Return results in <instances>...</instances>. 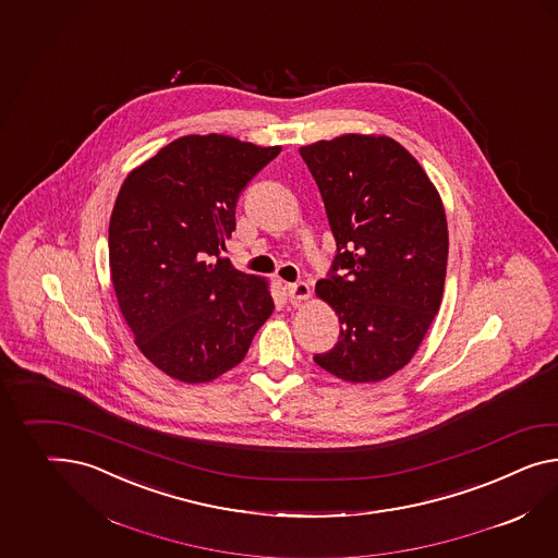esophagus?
<instances>
[{
  "label": "esophagus",
  "mask_w": 558,
  "mask_h": 558,
  "mask_svg": "<svg viewBox=\"0 0 558 558\" xmlns=\"http://www.w3.org/2000/svg\"><path fill=\"white\" fill-rule=\"evenodd\" d=\"M287 298L291 303H300L310 298V286L305 281H298V283H287L286 286Z\"/></svg>",
  "instance_id": "34e87169"
}]
</instances>
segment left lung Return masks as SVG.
I'll list each match as a JSON object with an SVG mask.
<instances>
[{"instance_id": "8db88e82", "label": "left lung", "mask_w": 558, "mask_h": 558, "mask_svg": "<svg viewBox=\"0 0 558 558\" xmlns=\"http://www.w3.org/2000/svg\"><path fill=\"white\" fill-rule=\"evenodd\" d=\"M300 154L338 248L315 293L336 310L340 338L315 364L348 383H378L413 357L439 312L449 251L444 204L390 137L350 133Z\"/></svg>"}]
</instances>
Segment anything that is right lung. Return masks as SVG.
<instances>
[{
  "label": "right lung",
  "instance_id": "add662e5",
  "mask_svg": "<svg viewBox=\"0 0 558 558\" xmlns=\"http://www.w3.org/2000/svg\"><path fill=\"white\" fill-rule=\"evenodd\" d=\"M281 147L180 137L129 173L109 225L119 310L137 348L182 383L234 368L272 314L267 283L220 258L244 187Z\"/></svg>",
  "mask_w": 558,
  "mask_h": 558
}]
</instances>
